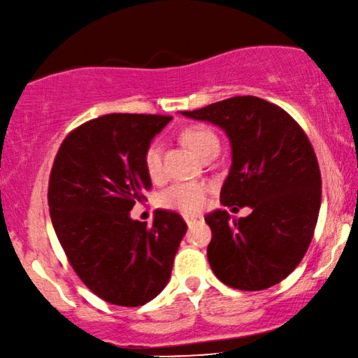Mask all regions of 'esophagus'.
Here are the masks:
<instances>
[{
	"label": "esophagus",
	"instance_id": "esophagus-1",
	"mask_svg": "<svg viewBox=\"0 0 358 358\" xmlns=\"http://www.w3.org/2000/svg\"><path fill=\"white\" fill-rule=\"evenodd\" d=\"M183 218H185V221H187L188 226H193L194 223H198V221H201L203 216L201 215H187V216H183Z\"/></svg>",
	"mask_w": 358,
	"mask_h": 358
}]
</instances>
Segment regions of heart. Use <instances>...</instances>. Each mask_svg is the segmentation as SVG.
<instances>
[{
    "instance_id": "b5f03b06",
    "label": "heart",
    "mask_w": 358,
    "mask_h": 358,
    "mask_svg": "<svg viewBox=\"0 0 358 358\" xmlns=\"http://www.w3.org/2000/svg\"><path fill=\"white\" fill-rule=\"evenodd\" d=\"M185 143L192 148L194 153H198L201 158L206 155L213 148H220V140L216 134L206 125H192L185 129L183 132ZM162 155L164 148L160 142H152L143 153V165L150 178H158L162 175ZM208 187L203 183H176L171 185L160 194V205L166 210L185 213L200 211L206 203Z\"/></svg>"
}]
</instances>
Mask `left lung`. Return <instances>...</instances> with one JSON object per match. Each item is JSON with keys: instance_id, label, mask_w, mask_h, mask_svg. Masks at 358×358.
I'll list each match as a JSON object with an SVG mask.
<instances>
[{"instance_id": "8db88e82", "label": "left lung", "mask_w": 358, "mask_h": 358, "mask_svg": "<svg viewBox=\"0 0 358 358\" xmlns=\"http://www.w3.org/2000/svg\"><path fill=\"white\" fill-rule=\"evenodd\" d=\"M185 117L218 125L231 143V169L221 188L224 206H250L233 220L226 210L205 216L208 261L221 282L261 291L297 268L317 224L322 180L309 138L284 108L238 96Z\"/></svg>"}]
</instances>
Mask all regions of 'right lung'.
I'll list each match as a JSON object with an SVG mask.
<instances>
[{
  "mask_svg": "<svg viewBox=\"0 0 358 358\" xmlns=\"http://www.w3.org/2000/svg\"><path fill=\"white\" fill-rule=\"evenodd\" d=\"M169 115L108 114L78 127L59 147L48 203L72 269L101 299L147 304L169 284L187 223L157 210L152 226L130 218L152 188L143 153Z\"/></svg>",
  "mask_w": 358,
  "mask_h": 358,
  "instance_id": "1",
  "label": "right lung"
}]
</instances>
